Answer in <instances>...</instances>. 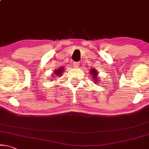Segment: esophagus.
I'll list each match as a JSON object with an SVG mask.
<instances>
[{"label": "esophagus", "mask_w": 149, "mask_h": 149, "mask_svg": "<svg viewBox=\"0 0 149 149\" xmlns=\"http://www.w3.org/2000/svg\"><path fill=\"white\" fill-rule=\"evenodd\" d=\"M80 65V62H76L73 63V66H74L76 68H78V67H79V65Z\"/></svg>", "instance_id": "obj_1"}]
</instances>
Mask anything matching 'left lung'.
<instances>
[{
    "mask_svg": "<svg viewBox=\"0 0 149 149\" xmlns=\"http://www.w3.org/2000/svg\"><path fill=\"white\" fill-rule=\"evenodd\" d=\"M91 76H92V78L93 81H95V82H97V84H100V82L101 81L99 80L97 81L98 79V72L97 71V70H95V69H92L91 71Z\"/></svg>",
    "mask_w": 149,
    "mask_h": 149,
    "instance_id": "left-lung-1",
    "label": "left lung"
}]
</instances>
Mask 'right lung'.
I'll use <instances>...</instances> for the list:
<instances>
[{
	"label": "right lung",
	"mask_w": 149,
	"mask_h": 149,
	"mask_svg": "<svg viewBox=\"0 0 149 149\" xmlns=\"http://www.w3.org/2000/svg\"><path fill=\"white\" fill-rule=\"evenodd\" d=\"M62 72H63V67H61V68H59L58 69H56V70L54 71V73H53V75H55L54 76H53L54 78L55 76H61V73Z\"/></svg>",
	"instance_id": "1"
}]
</instances>
